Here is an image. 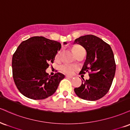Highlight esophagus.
Instances as JSON below:
<instances>
[{"label":"esophagus","instance_id":"1","mask_svg":"<svg viewBox=\"0 0 130 130\" xmlns=\"http://www.w3.org/2000/svg\"><path fill=\"white\" fill-rule=\"evenodd\" d=\"M66 78H73L72 76L68 75H66Z\"/></svg>","mask_w":130,"mask_h":130}]
</instances>
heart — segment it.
Wrapping results in <instances>:
<instances>
[{
	"label": "heart",
	"instance_id": "obj_1",
	"mask_svg": "<svg viewBox=\"0 0 130 130\" xmlns=\"http://www.w3.org/2000/svg\"><path fill=\"white\" fill-rule=\"evenodd\" d=\"M82 49H83V48L82 47L80 46V45H75V46H74L72 47V51L75 54V55ZM59 55H60V50H59V51L56 53L55 55L56 59H59ZM77 69V67L76 66L72 64H62L61 66L60 67L61 71L63 73H64V74L69 75L73 74Z\"/></svg>",
	"mask_w": 130,
	"mask_h": 130
}]
</instances>
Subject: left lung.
I'll return each mask as SVG.
<instances>
[{
    "label": "left lung",
    "instance_id": "1",
    "mask_svg": "<svg viewBox=\"0 0 130 130\" xmlns=\"http://www.w3.org/2000/svg\"><path fill=\"white\" fill-rule=\"evenodd\" d=\"M75 44L86 50V61L81 73H89V79H83L82 85L74 89L78 97L89 101L102 98L110 89L116 72L115 59L111 47L102 39L88 35L76 39Z\"/></svg>",
    "mask_w": 130,
    "mask_h": 130
}]
</instances>
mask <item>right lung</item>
I'll use <instances>...</instances> for the list:
<instances>
[{
  "label": "right lung",
  "instance_id": "right-lung-1",
  "mask_svg": "<svg viewBox=\"0 0 130 130\" xmlns=\"http://www.w3.org/2000/svg\"><path fill=\"white\" fill-rule=\"evenodd\" d=\"M61 47L60 42L42 36H33L21 42L13 55L12 71L15 85L22 95L42 100L55 92L64 75L57 72L50 76L45 70Z\"/></svg>",
  "mask_w": 130,
  "mask_h": 130
}]
</instances>
